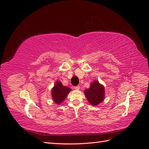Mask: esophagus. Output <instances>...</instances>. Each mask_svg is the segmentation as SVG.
Wrapping results in <instances>:
<instances>
[{
    "instance_id": "34e87169",
    "label": "esophagus",
    "mask_w": 149,
    "mask_h": 149,
    "mask_svg": "<svg viewBox=\"0 0 149 149\" xmlns=\"http://www.w3.org/2000/svg\"><path fill=\"white\" fill-rule=\"evenodd\" d=\"M74 88L76 90H79V88H80V87H79V86H76L74 87Z\"/></svg>"
}]
</instances>
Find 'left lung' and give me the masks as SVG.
<instances>
[{
    "instance_id": "obj_1",
    "label": "left lung",
    "mask_w": 149,
    "mask_h": 149,
    "mask_svg": "<svg viewBox=\"0 0 149 149\" xmlns=\"http://www.w3.org/2000/svg\"><path fill=\"white\" fill-rule=\"evenodd\" d=\"M86 97L91 104L96 106L104 99V88L98 81H94L89 89L84 91Z\"/></svg>"
}]
</instances>
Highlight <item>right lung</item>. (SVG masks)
Listing matches in <instances>:
<instances>
[{
    "instance_id": "right-lung-1",
    "label": "right lung",
    "mask_w": 149,
    "mask_h": 149,
    "mask_svg": "<svg viewBox=\"0 0 149 149\" xmlns=\"http://www.w3.org/2000/svg\"><path fill=\"white\" fill-rule=\"evenodd\" d=\"M70 91H71V89L70 88L64 86L62 85L61 82L58 81L55 83V86L53 88L52 91L53 101L57 104H60L61 102L65 100L67 94L69 93Z\"/></svg>"
}]
</instances>
